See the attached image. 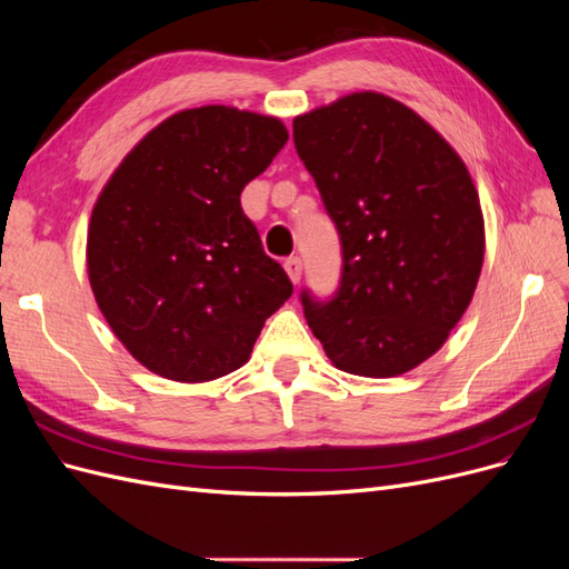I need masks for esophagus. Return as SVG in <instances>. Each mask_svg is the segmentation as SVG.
<instances>
[{"label":"esophagus","mask_w":569,"mask_h":569,"mask_svg":"<svg viewBox=\"0 0 569 569\" xmlns=\"http://www.w3.org/2000/svg\"><path fill=\"white\" fill-rule=\"evenodd\" d=\"M284 270H287V274H289V280L297 284V282L301 280V270H303L301 258H299V256H289L287 261H284Z\"/></svg>","instance_id":"1"}]
</instances>
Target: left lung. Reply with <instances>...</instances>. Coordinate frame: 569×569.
<instances>
[{
	"mask_svg": "<svg viewBox=\"0 0 569 569\" xmlns=\"http://www.w3.org/2000/svg\"><path fill=\"white\" fill-rule=\"evenodd\" d=\"M295 147L341 244L335 295L301 289L308 325L343 372H408L441 349L485 261L468 168L416 111L377 92L299 116Z\"/></svg>",
	"mask_w": 569,
	"mask_h": 569,
	"instance_id": "1",
	"label": "left lung"
}]
</instances>
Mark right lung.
Listing matches in <instances>:
<instances>
[{
  "mask_svg": "<svg viewBox=\"0 0 569 569\" xmlns=\"http://www.w3.org/2000/svg\"><path fill=\"white\" fill-rule=\"evenodd\" d=\"M278 118L230 107L166 118L118 166L88 232L94 299L116 337L168 380L242 368L291 282L239 194L287 144Z\"/></svg>",
  "mask_w": 569,
  "mask_h": 569,
  "instance_id": "1",
  "label": "right lung"
}]
</instances>
